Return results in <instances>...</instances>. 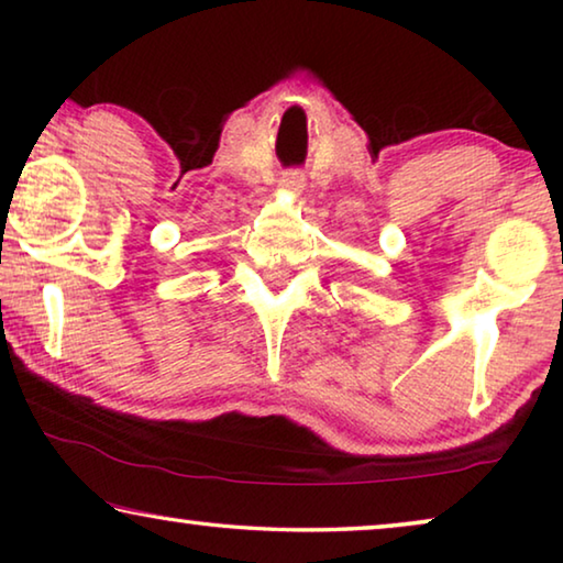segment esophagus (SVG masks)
<instances>
[{"label":"esophagus","instance_id":"esophagus-1","mask_svg":"<svg viewBox=\"0 0 563 563\" xmlns=\"http://www.w3.org/2000/svg\"><path fill=\"white\" fill-rule=\"evenodd\" d=\"M302 176H298V174H288V176H283V180H280V186L288 190V194H300L302 190Z\"/></svg>","mask_w":563,"mask_h":563}]
</instances>
